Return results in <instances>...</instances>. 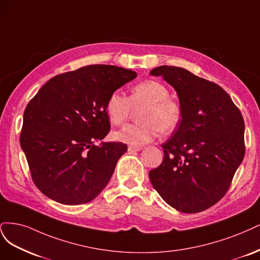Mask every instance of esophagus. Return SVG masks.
<instances>
[{"mask_svg": "<svg viewBox=\"0 0 260 260\" xmlns=\"http://www.w3.org/2000/svg\"><path fill=\"white\" fill-rule=\"evenodd\" d=\"M127 150L129 152H137V151H140L141 150V147H136V146H128Z\"/></svg>", "mask_w": 260, "mask_h": 260, "instance_id": "obj_1", "label": "esophagus"}]
</instances>
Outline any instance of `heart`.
<instances>
[{
    "mask_svg": "<svg viewBox=\"0 0 260 260\" xmlns=\"http://www.w3.org/2000/svg\"><path fill=\"white\" fill-rule=\"evenodd\" d=\"M169 96V88L155 80L138 83L131 89L128 97L114 90L106 103L107 115L113 125L120 126L131 118L133 110H140L136 115L138 123L125 125L113 134V138L140 146L151 141L157 132L167 134L174 131L181 121L182 109L179 102Z\"/></svg>",
    "mask_w": 260,
    "mask_h": 260,
    "instance_id": "obj_1",
    "label": "heart"
}]
</instances>
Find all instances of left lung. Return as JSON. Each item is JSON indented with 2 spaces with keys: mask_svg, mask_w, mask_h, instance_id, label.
<instances>
[{
  "mask_svg": "<svg viewBox=\"0 0 260 260\" xmlns=\"http://www.w3.org/2000/svg\"><path fill=\"white\" fill-rule=\"evenodd\" d=\"M150 74L175 88L182 109L178 128L162 145V164L149 172L150 180L177 211H205L227 193L243 161L244 120L216 83L173 66L157 67Z\"/></svg>",
  "mask_w": 260,
  "mask_h": 260,
  "instance_id": "left-lung-1",
  "label": "left lung"
}]
</instances>
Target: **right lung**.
I'll list each match as a JSON object with an SVG mask.
<instances>
[{
	"label": "right lung",
	"instance_id": "1",
	"mask_svg": "<svg viewBox=\"0 0 260 260\" xmlns=\"http://www.w3.org/2000/svg\"><path fill=\"white\" fill-rule=\"evenodd\" d=\"M137 77L135 71L90 64L58 74L41 87L23 112L20 146L31 177L58 203L80 205L108 185L123 142H96L110 131L108 97Z\"/></svg>",
	"mask_w": 260,
	"mask_h": 260
}]
</instances>
